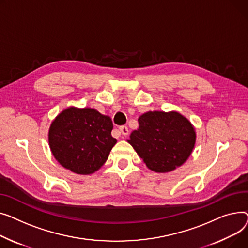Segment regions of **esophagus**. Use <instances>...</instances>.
<instances>
[{
	"label": "esophagus",
	"mask_w": 248,
	"mask_h": 248,
	"mask_svg": "<svg viewBox=\"0 0 248 248\" xmlns=\"http://www.w3.org/2000/svg\"><path fill=\"white\" fill-rule=\"evenodd\" d=\"M119 130H120V133L122 134V135H128L129 134V129H128V127L127 126H120L119 127Z\"/></svg>",
	"instance_id": "34e87169"
}]
</instances>
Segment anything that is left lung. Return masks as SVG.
<instances>
[{
	"label": "left lung",
	"mask_w": 248,
	"mask_h": 248,
	"mask_svg": "<svg viewBox=\"0 0 248 248\" xmlns=\"http://www.w3.org/2000/svg\"><path fill=\"white\" fill-rule=\"evenodd\" d=\"M139 128L128 139L146 166L157 173L181 166L196 141L193 125L176 111H149L141 115Z\"/></svg>",
	"instance_id": "obj_1"
}]
</instances>
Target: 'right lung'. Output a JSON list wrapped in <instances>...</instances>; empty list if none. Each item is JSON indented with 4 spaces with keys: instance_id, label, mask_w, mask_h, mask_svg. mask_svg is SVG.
I'll list each match as a JSON object with an SVG mask.
<instances>
[{
    "instance_id": "obj_1",
    "label": "right lung",
    "mask_w": 248,
    "mask_h": 248,
    "mask_svg": "<svg viewBox=\"0 0 248 248\" xmlns=\"http://www.w3.org/2000/svg\"><path fill=\"white\" fill-rule=\"evenodd\" d=\"M109 116L92 108L69 107L52 122L49 145L55 159L72 172L89 175L101 168L117 143Z\"/></svg>"
}]
</instances>
